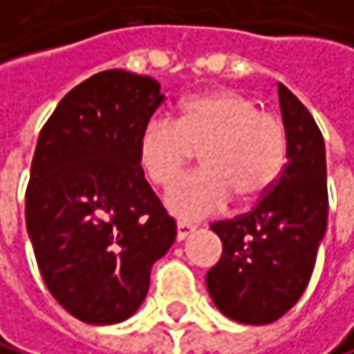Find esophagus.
<instances>
[{
	"mask_svg": "<svg viewBox=\"0 0 354 354\" xmlns=\"http://www.w3.org/2000/svg\"><path fill=\"white\" fill-rule=\"evenodd\" d=\"M196 230V226H192V224H187V222H178L176 224V239L178 241H185L192 232Z\"/></svg>",
	"mask_w": 354,
	"mask_h": 354,
	"instance_id": "esophagus-1",
	"label": "esophagus"
}]
</instances>
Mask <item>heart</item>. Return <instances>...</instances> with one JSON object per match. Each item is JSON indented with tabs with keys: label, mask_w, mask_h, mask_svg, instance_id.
I'll use <instances>...</instances> for the list:
<instances>
[{
	"label": "heart",
	"mask_w": 354,
	"mask_h": 354,
	"mask_svg": "<svg viewBox=\"0 0 354 354\" xmlns=\"http://www.w3.org/2000/svg\"><path fill=\"white\" fill-rule=\"evenodd\" d=\"M200 150L202 169L189 174L165 194V207L180 220H202L241 202L263 198L287 165L289 137L283 119L261 111L239 91L215 88L183 100L176 122L150 119L137 145L143 176L169 187Z\"/></svg>",
	"instance_id": "obj_1"
}]
</instances>
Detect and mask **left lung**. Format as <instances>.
Returning <instances> with one entry per match:
<instances>
[{"instance_id":"1","label":"left lung","mask_w":354,"mask_h":354,"mask_svg":"<svg viewBox=\"0 0 354 354\" xmlns=\"http://www.w3.org/2000/svg\"><path fill=\"white\" fill-rule=\"evenodd\" d=\"M279 100L289 137L281 178L252 211L211 224L224 252L207 272L209 294L217 309L241 324H270L296 305L309 285L326 230L322 132L281 82Z\"/></svg>"}]
</instances>
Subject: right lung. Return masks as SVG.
Returning a JSON list of instances; mask_svg holds the SVG:
<instances>
[{"label":"right lung","instance_id":"1","mask_svg":"<svg viewBox=\"0 0 354 354\" xmlns=\"http://www.w3.org/2000/svg\"><path fill=\"white\" fill-rule=\"evenodd\" d=\"M150 75L109 69L60 100L32 158L26 226L58 305L86 324L124 322L176 239L139 167L143 126L160 106Z\"/></svg>","mask_w":354,"mask_h":354}]
</instances>
